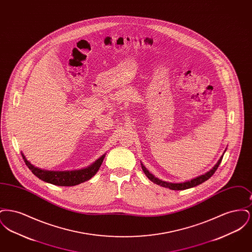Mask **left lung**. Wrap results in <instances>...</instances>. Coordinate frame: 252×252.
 Listing matches in <instances>:
<instances>
[{"instance_id": "left-lung-1", "label": "left lung", "mask_w": 252, "mask_h": 252, "mask_svg": "<svg viewBox=\"0 0 252 252\" xmlns=\"http://www.w3.org/2000/svg\"><path fill=\"white\" fill-rule=\"evenodd\" d=\"M222 158H223V156L219 158V160L217 161V163H216V165L214 166L213 169H211L209 172L205 173L204 175H201V176H199V177H197V178H195V179H192V180L186 181V182H182V183H172V182H167V181H163V180H159V179L156 178L153 174H151L146 168L144 167L143 163H141V165H142V168H143V171H144L145 176H146L149 180H151L152 182L156 183L158 185H160V186H162V187H164V188H168V189H171V190H178V191H180V190H186V189L192 188V187H194V186H197V185L203 183L204 181L209 180V179L216 173V171L217 170L218 166H219V164L221 163Z\"/></svg>"}]
</instances>
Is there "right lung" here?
I'll list each match as a JSON object with an SVG mask.
<instances>
[{
    "mask_svg": "<svg viewBox=\"0 0 252 252\" xmlns=\"http://www.w3.org/2000/svg\"><path fill=\"white\" fill-rule=\"evenodd\" d=\"M22 155L24 158L25 164L32 171V173L36 177H37L39 180H43L45 182H48L54 185H58V186H74L92 179L97 173L98 169L101 166L103 159L105 158V155L100 157L92 165L87 168H83L81 170L51 171V170H43L40 168L35 167L26 159L24 154Z\"/></svg>",
    "mask_w": 252,
    "mask_h": 252,
    "instance_id": "obj_1",
    "label": "right lung"
}]
</instances>
